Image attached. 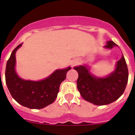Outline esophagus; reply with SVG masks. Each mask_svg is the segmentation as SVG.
<instances>
[{"label": "esophagus", "mask_w": 135, "mask_h": 135, "mask_svg": "<svg viewBox=\"0 0 135 135\" xmlns=\"http://www.w3.org/2000/svg\"><path fill=\"white\" fill-rule=\"evenodd\" d=\"M78 64H79V61H78V60H74L71 62V66L72 67L76 66V65H78Z\"/></svg>", "instance_id": "esophagus-1"}]
</instances>
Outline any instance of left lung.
<instances>
[{
  "mask_svg": "<svg viewBox=\"0 0 135 135\" xmlns=\"http://www.w3.org/2000/svg\"><path fill=\"white\" fill-rule=\"evenodd\" d=\"M117 46L113 41H108L105 48ZM78 71L77 88L86 101L97 105H104L117 100L124 92L128 79V70L124 57L117 62L115 71L103 78L92 76L85 66L74 68Z\"/></svg>",
  "mask_w": 135,
  "mask_h": 135,
  "instance_id": "1",
  "label": "left lung"
}]
</instances>
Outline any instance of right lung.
I'll use <instances>...</instances> for the list:
<instances>
[{
    "label": "right lung",
    "instance_id": "obj_1",
    "mask_svg": "<svg viewBox=\"0 0 135 135\" xmlns=\"http://www.w3.org/2000/svg\"><path fill=\"white\" fill-rule=\"evenodd\" d=\"M13 51L7 63L5 81L11 95L15 101L30 109H42L54 102L59 93L60 84L66 78L71 68L57 70L49 77L41 81L24 80L19 78L15 70V53L21 46Z\"/></svg>",
    "mask_w": 135,
    "mask_h": 135
}]
</instances>
